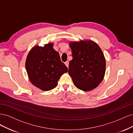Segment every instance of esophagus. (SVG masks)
Returning <instances> with one entry per match:
<instances>
[{"label": "esophagus", "mask_w": 133, "mask_h": 133, "mask_svg": "<svg viewBox=\"0 0 133 133\" xmlns=\"http://www.w3.org/2000/svg\"><path fill=\"white\" fill-rule=\"evenodd\" d=\"M65 65H66L68 68L69 67V62L66 61V62H65Z\"/></svg>", "instance_id": "1"}]
</instances>
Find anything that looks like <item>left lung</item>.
<instances>
[{
	"instance_id": "1",
	"label": "left lung",
	"mask_w": 133,
	"mask_h": 133,
	"mask_svg": "<svg viewBox=\"0 0 133 133\" xmlns=\"http://www.w3.org/2000/svg\"><path fill=\"white\" fill-rule=\"evenodd\" d=\"M73 59L69 73L75 87L85 91L95 89L102 82L105 73L106 62L99 45L92 41L69 43Z\"/></svg>"
}]
</instances>
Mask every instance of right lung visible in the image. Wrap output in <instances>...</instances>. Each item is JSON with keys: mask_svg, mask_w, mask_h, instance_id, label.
Returning <instances> with one entry per match:
<instances>
[{"mask_svg": "<svg viewBox=\"0 0 133 133\" xmlns=\"http://www.w3.org/2000/svg\"><path fill=\"white\" fill-rule=\"evenodd\" d=\"M25 68L30 82L44 91L54 89L60 76L68 71L51 43L32 48L27 56Z\"/></svg>", "mask_w": 133, "mask_h": 133, "instance_id": "right-lung-1", "label": "right lung"}]
</instances>
